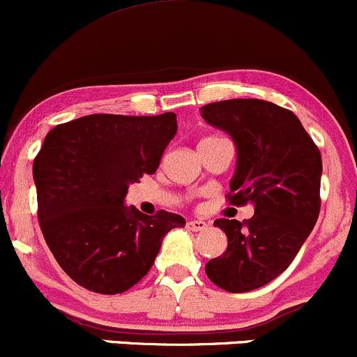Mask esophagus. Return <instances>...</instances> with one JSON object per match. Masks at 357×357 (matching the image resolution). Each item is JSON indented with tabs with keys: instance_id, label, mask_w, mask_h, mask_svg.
Listing matches in <instances>:
<instances>
[{
	"instance_id": "34e87169",
	"label": "esophagus",
	"mask_w": 357,
	"mask_h": 357,
	"mask_svg": "<svg viewBox=\"0 0 357 357\" xmlns=\"http://www.w3.org/2000/svg\"><path fill=\"white\" fill-rule=\"evenodd\" d=\"M208 223L206 221H201V220H192L187 223V228L190 229V231H204V229H208Z\"/></svg>"
}]
</instances>
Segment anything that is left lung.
Here are the masks:
<instances>
[{
	"label": "left lung",
	"instance_id": "obj_1",
	"mask_svg": "<svg viewBox=\"0 0 357 357\" xmlns=\"http://www.w3.org/2000/svg\"><path fill=\"white\" fill-rule=\"evenodd\" d=\"M201 116L235 143L229 202L255 208L245 223L214 221L228 247L206 264V274L221 289L247 293L284 272L312 233L320 213L321 156L300 119L272 102H214Z\"/></svg>",
	"mask_w": 357,
	"mask_h": 357
}]
</instances>
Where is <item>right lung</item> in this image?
I'll use <instances>...</instances> for the list:
<instances>
[{"label": "right lung", "mask_w": 357, "mask_h": 357, "mask_svg": "<svg viewBox=\"0 0 357 357\" xmlns=\"http://www.w3.org/2000/svg\"><path fill=\"white\" fill-rule=\"evenodd\" d=\"M177 116L93 114L56 126L33 160L39 223L61 269L100 294L124 293L151 269L178 214L126 206L129 183L155 174Z\"/></svg>", "instance_id": "right-lung-1"}]
</instances>
